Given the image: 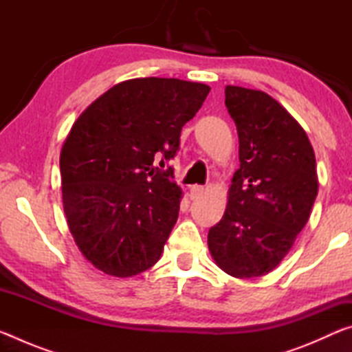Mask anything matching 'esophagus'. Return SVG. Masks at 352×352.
<instances>
[{
    "label": "esophagus",
    "mask_w": 352,
    "mask_h": 352,
    "mask_svg": "<svg viewBox=\"0 0 352 352\" xmlns=\"http://www.w3.org/2000/svg\"><path fill=\"white\" fill-rule=\"evenodd\" d=\"M204 190H205L204 186H200V184H194V186H190V189H189V197L192 200L199 199L200 195L204 194Z\"/></svg>",
    "instance_id": "obj_1"
}]
</instances>
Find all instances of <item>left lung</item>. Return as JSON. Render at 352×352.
Instances as JSON below:
<instances>
[{"mask_svg": "<svg viewBox=\"0 0 352 352\" xmlns=\"http://www.w3.org/2000/svg\"><path fill=\"white\" fill-rule=\"evenodd\" d=\"M225 105L239 136V169L208 248L234 278L267 275L290 252L318 192L311 141L269 94L226 85Z\"/></svg>", "mask_w": 352, "mask_h": 352, "instance_id": "8db88e82", "label": "left lung"}]
</instances>
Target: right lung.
<instances>
[{
	"mask_svg": "<svg viewBox=\"0 0 352 352\" xmlns=\"http://www.w3.org/2000/svg\"><path fill=\"white\" fill-rule=\"evenodd\" d=\"M211 88L163 77L121 82L77 118L60 152L62 199L71 234L88 262L129 278L162 258L182 189L172 169L184 124Z\"/></svg>",
	"mask_w": 352,
	"mask_h": 352,
	"instance_id": "right-lung-1",
	"label": "right lung"
}]
</instances>
